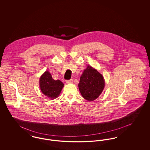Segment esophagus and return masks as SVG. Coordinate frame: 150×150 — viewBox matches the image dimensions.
<instances>
[{"mask_svg":"<svg viewBox=\"0 0 150 150\" xmlns=\"http://www.w3.org/2000/svg\"><path fill=\"white\" fill-rule=\"evenodd\" d=\"M66 82L67 83H68V84H71V83H73V79H70V80H67L66 81Z\"/></svg>","mask_w":150,"mask_h":150,"instance_id":"34e87169","label":"esophagus"}]
</instances>
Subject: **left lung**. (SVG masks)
<instances>
[{
	"label": "left lung",
	"instance_id": "8db88e82",
	"mask_svg": "<svg viewBox=\"0 0 150 150\" xmlns=\"http://www.w3.org/2000/svg\"><path fill=\"white\" fill-rule=\"evenodd\" d=\"M79 89L83 97L92 101L97 99L105 87L102 75L91 66H88L80 76Z\"/></svg>",
	"mask_w": 150,
	"mask_h": 150
}]
</instances>
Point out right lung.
<instances>
[{"label":"right lung","instance_id":"obj_1","mask_svg":"<svg viewBox=\"0 0 150 150\" xmlns=\"http://www.w3.org/2000/svg\"><path fill=\"white\" fill-rule=\"evenodd\" d=\"M39 83L42 93L51 99L57 98L64 87V83L59 80L53 79L51 74L48 71L42 75Z\"/></svg>","mask_w":150,"mask_h":150}]
</instances>
